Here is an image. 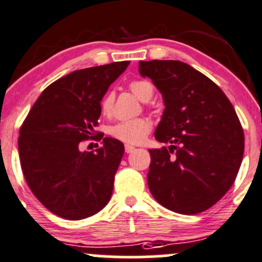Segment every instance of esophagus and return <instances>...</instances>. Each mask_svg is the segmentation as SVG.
<instances>
[{"mask_svg":"<svg viewBox=\"0 0 262 262\" xmlns=\"http://www.w3.org/2000/svg\"><path fill=\"white\" fill-rule=\"evenodd\" d=\"M133 150H136V147L133 146H129V144H125V152L126 153H132Z\"/></svg>","mask_w":262,"mask_h":262,"instance_id":"1","label":"esophagus"}]
</instances>
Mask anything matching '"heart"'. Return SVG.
<instances>
[{
	"label": "heart",
	"instance_id": "obj_1",
	"mask_svg": "<svg viewBox=\"0 0 262 262\" xmlns=\"http://www.w3.org/2000/svg\"><path fill=\"white\" fill-rule=\"evenodd\" d=\"M130 91L141 101H148L153 95V86L147 80H134L129 83ZM114 106V95L106 92L100 100V112L102 115L109 116ZM152 130V123L146 118H137L133 120H125L110 126V136L126 144H141Z\"/></svg>",
	"mask_w": 262,
	"mask_h": 262
}]
</instances>
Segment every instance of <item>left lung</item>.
Masks as SVG:
<instances>
[{
    "mask_svg": "<svg viewBox=\"0 0 262 262\" xmlns=\"http://www.w3.org/2000/svg\"><path fill=\"white\" fill-rule=\"evenodd\" d=\"M139 73L162 94L165 110L155 137L170 144L149 149V191L172 212H204L238 173L245 149L238 116L224 92L186 63L141 60Z\"/></svg>",
    "mask_w": 262,
    "mask_h": 262,
    "instance_id": "1",
    "label": "left lung"
}]
</instances>
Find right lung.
I'll list each match as a JSON object with an SVG mask.
<instances>
[{
  "label": "right lung",
  "instance_id": "right-lung-1",
  "mask_svg": "<svg viewBox=\"0 0 262 262\" xmlns=\"http://www.w3.org/2000/svg\"><path fill=\"white\" fill-rule=\"evenodd\" d=\"M129 60L78 70L49 84L20 128L18 155L24 178L36 199L55 215L80 221L102 209L113 194L124 144L102 138L86 152L101 112L100 100ZM99 139V141H100Z\"/></svg>",
  "mask_w": 262,
  "mask_h": 262
}]
</instances>
